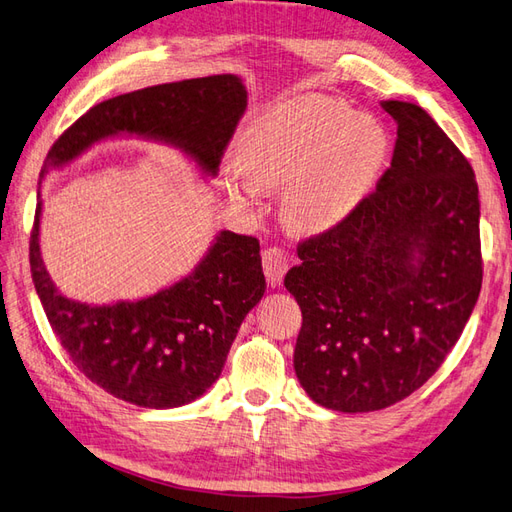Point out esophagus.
Masks as SVG:
<instances>
[{
    "label": "esophagus",
    "instance_id": "34e87169",
    "mask_svg": "<svg viewBox=\"0 0 512 512\" xmlns=\"http://www.w3.org/2000/svg\"><path fill=\"white\" fill-rule=\"evenodd\" d=\"M261 261H264V272H266V281L270 288H275L288 272V257L281 251V248H266L264 255H261Z\"/></svg>",
    "mask_w": 512,
    "mask_h": 512
}]
</instances>
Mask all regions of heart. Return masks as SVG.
I'll return each mask as SVG.
<instances>
[{
	"label": "heart",
	"instance_id": "heart-1",
	"mask_svg": "<svg viewBox=\"0 0 512 512\" xmlns=\"http://www.w3.org/2000/svg\"><path fill=\"white\" fill-rule=\"evenodd\" d=\"M390 152V137L375 117L355 113L336 98L285 102L248 124L235 157L222 161L218 183L235 202L261 187L285 186L283 216L299 233L340 227L371 192Z\"/></svg>",
	"mask_w": 512,
	"mask_h": 512
}]
</instances>
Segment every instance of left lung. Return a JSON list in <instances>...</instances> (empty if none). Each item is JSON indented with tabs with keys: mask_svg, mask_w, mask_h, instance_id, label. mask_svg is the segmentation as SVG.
I'll list each match as a JSON object with an SVG mask.
<instances>
[{
	"mask_svg": "<svg viewBox=\"0 0 512 512\" xmlns=\"http://www.w3.org/2000/svg\"><path fill=\"white\" fill-rule=\"evenodd\" d=\"M390 168L340 227L299 246L294 371L323 408L373 412L412 395L458 342L482 288L469 161L419 104L386 100Z\"/></svg>",
	"mask_w": 512,
	"mask_h": 512,
	"instance_id": "8db88e82",
	"label": "left lung"
}]
</instances>
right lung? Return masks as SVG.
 I'll use <instances>...</instances> for the list:
<instances>
[{
  "label": "right lung",
  "mask_w": 512,
  "mask_h": 512,
  "mask_svg": "<svg viewBox=\"0 0 512 512\" xmlns=\"http://www.w3.org/2000/svg\"><path fill=\"white\" fill-rule=\"evenodd\" d=\"M235 74L192 78L95 104L47 152L41 178L63 170L106 139L137 137L181 150L205 178L218 165L246 111ZM41 183L30 240L32 281L69 358L113 397L139 408L192 403L220 377L242 320L266 292L259 242L220 231L187 277L133 301H74L50 279L39 244Z\"/></svg>",
  "instance_id": "obj_1"
}]
</instances>
